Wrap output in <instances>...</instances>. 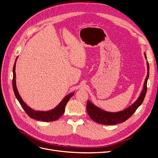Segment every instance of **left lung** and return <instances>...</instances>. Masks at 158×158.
I'll return each mask as SVG.
<instances>
[{"instance_id":"1","label":"left lung","mask_w":158,"mask_h":158,"mask_svg":"<svg viewBox=\"0 0 158 158\" xmlns=\"http://www.w3.org/2000/svg\"><path fill=\"white\" fill-rule=\"evenodd\" d=\"M144 56L146 59V56L145 53ZM147 68L148 74L145 79L143 89L137 100L131 106H129L123 111H119L118 112H108L101 110V108L92 104L89 101H88L86 108L89 117L95 122L103 125H116L126 121L128 118L133 115L138 107L142 104L144 99L146 91H147V81L149 77L148 62H147Z\"/></svg>"}]
</instances>
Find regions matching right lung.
Instances as JSON below:
<instances>
[{
  "label": "right lung",
  "instance_id": "right-lung-1",
  "mask_svg": "<svg viewBox=\"0 0 158 158\" xmlns=\"http://www.w3.org/2000/svg\"><path fill=\"white\" fill-rule=\"evenodd\" d=\"M16 61V59H15ZM15 62L14 63V67H13V80H12V85H13V89L14 94L18 100L19 102L20 103L21 106H22L25 112L27 113V115H28L30 118L36 119V120L42 121V122H53L58 119L60 118L64 112V108L66 106L67 102L70 99V98L71 97L74 93H72L70 94H69L65 97L63 101L59 103L58 106L54 108V109L47 111V112H43V111H36L32 110L29 106H27L25 102L22 100V98L19 95L18 91L17 89V87H16V83H15Z\"/></svg>",
  "mask_w": 158,
  "mask_h": 158
}]
</instances>
